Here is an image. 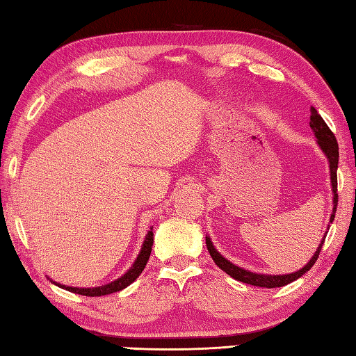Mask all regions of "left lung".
I'll return each instance as SVG.
<instances>
[{
  "instance_id": "obj_1",
  "label": "left lung",
  "mask_w": 356,
  "mask_h": 356,
  "mask_svg": "<svg viewBox=\"0 0 356 356\" xmlns=\"http://www.w3.org/2000/svg\"><path fill=\"white\" fill-rule=\"evenodd\" d=\"M311 128L314 130L316 139H318V145L321 147V149L324 151V154L327 156L329 159V165H330V182H332V191H334V211H332V216H330V223L334 222L335 218V213H337V205H338V194H337V188H338V180H337V170H338V142L335 139V134L332 133L330 128L327 127V124L324 122V119L318 115V111H316L314 107L311 108ZM324 243V238L320 243L318 249H316V252L314 254V257L311 259L306 266L303 269H300L297 272H293V274H287V275H266V274H254V272H249L241 269L236 264H232L231 261H228L216 251V248L211 243V240L207 237V246H208V251L213 257L214 263L217 264L218 268L222 270H225L226 274L231 275L232 278L238 280L241 283H246V284H252V286H260V287H282L289 284L295 280L300 278L303 274L311 269L315 261L318 260L320 252H321V246Z\"/></svg>"
}]
</instances>
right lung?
Returning a JSON list of instances; mask_svg holds the SVG:
<instances>
[{"label":"right lung","mask_w":356,"mask_h":356,"mask_svg":"<svg viewBox=\"0 0 356 356\" xmlns=\"http://www.w3.org/2000/svg\"><path fill=\"white\" fill-rule=\"evenodd\" d=\"M153 229V228H151ZM153 231L148 232V236L143 241V246L140 249V254L138 259H136L134 264L131 266V269L127 272L125 275H122L120 278H118L116 282H113L110 284H105V286H99V287H90V289H79V287H69V286H61L64 289L74 292V293H79V295H86V297H101V295H107V293H113V292H118V291H122L128 284H131L136 278L140 275V272L145 268V264L149 259V254H151V246H153Z\"/></svg>","instance_id":"1"}]
</instances>
